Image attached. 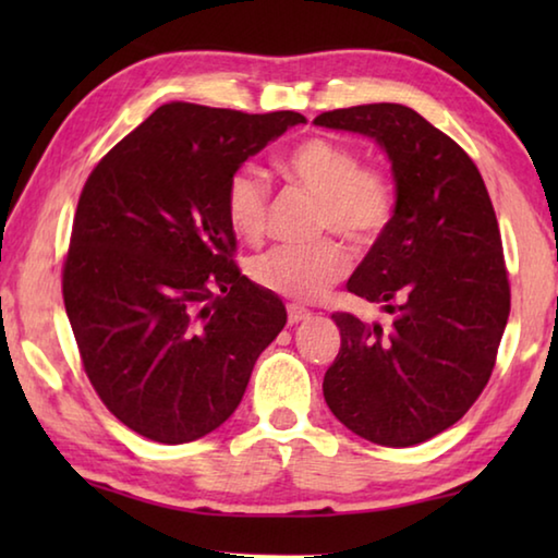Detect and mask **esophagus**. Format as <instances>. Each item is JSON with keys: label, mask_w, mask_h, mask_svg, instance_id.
I'll list each match as a JSON object with an SVG mask.
<instances>
[{"label": "esophagus", "mask_w": 558, "mask_h": 558, "mask_svg": "<svg viewBox=\"0 0 558 558\" xmlns=\"http://www.w3.org/2000/svg\"><path fill=\"white\" fill-rule=\"evenodd\" d=\"M305 319H310V310H305L302 305H295V302H290V305H288V323L298 325V323H305Z\"/></svg>", "instance_id": "obj_1"}]
</instances>
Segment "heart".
<instances>
[{
    "instance_id": "obj_1",
    "label": "heart",
    "mask_w": 558,
    "mask_h": 558,
    "mask_svg": "<svg viewBox=\"0 0 558 558\" xmlns=\"http://www.w3.org/2000/svg\"><path fill=\"white\" fill-rule=\"evenodd\" d=\"M276 169L290 184L317 196L315 229L335 231L356 248H369L389 229L396 194L389 174L359 165L354 149L329 137H307L282 155ZM226 216L243 239H260L268 223L270 186L258 167H235L226 182ZM253 282L282 298L317 300L349 272V253L335 239L276 245L251 260Z\"/></svg>"
}]
</instances>
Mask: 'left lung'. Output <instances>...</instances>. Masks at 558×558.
I'll return each instance as SVG.
<instances>
[{"label": "left lung", "instance_id": "obj_1", "mask_svg": "<svg viewBox=\"0 0 558 558\" xmlns=\"http://www.w3.org/2000/svg\"><path fill=\"white\" fill-rule=\"evenodd\" d=\"M315 125L374 137L396 179L393 221L347 282L391 323L332 315L325 401L356 436L409 448L458 423L493 376L512 300L497 216L465 149L411 108H339Z\"/></svg>", "mask_w": 558, "mask_h": 558}]
</instances>
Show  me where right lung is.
I'll return each mask as SVG.
<instances>
[{"instance_id":"right-lung-1","label":"right lung","mask_w":558,"mask_h":558,"mask_svg":"<svg viewBox=\"0 0 558 558\" xmlns=\"http://www.w3.org/2000/svg\"><path fill=\"white\" fill-rule=\"evenodd\" d=\"M300 112L159 106L83 186L63 260L81 364L130 430L182 446L239 409L286 305L241 276L226 216L235 167Z\"/></svg>"}]
</instances>
